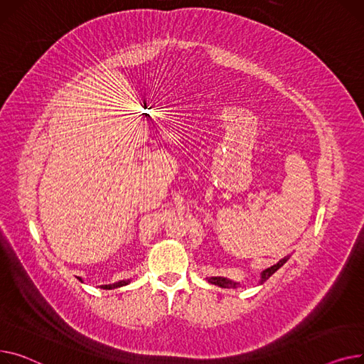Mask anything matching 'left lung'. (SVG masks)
<instances>
[{"instance_id":"8db88e82","label":"left lung","mask_w":364,"mask_h":364,"mask_svg":"<svg viewBox=\"0 0 364 364\" xmlns=\"http://www.w3.org/2000/svg\"><path fill=\"white\" fill-rule=\"evenodd\" d=\"M288 259H289V255H287V257H284L282 260H279L277 262L276 264H273V266H270L269 269H266V270H263L262 272V277H260V284H263V282H266L269 277L277 270V269H281L287 262H288ZM207 281L210 282V284H213V285H218V287H220V288H238V282H233V281H230V279H228V277H222V276H213V277H207Z\"/></svg>"}]
</instances>
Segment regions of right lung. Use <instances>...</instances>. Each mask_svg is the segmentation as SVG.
I'll return each instance as SVG.
<instances>
[{
    "instance_id": "right-lung-1",
    "label": "right lung",
    "mask_w": 364,
    "mask_h": 364,
    "mask_svg": "<svg viewBox=\"0 0 364 364\" xmlns=\"http://www.w3.org/2000/svg\"><path fill=\"white\" fill-rule=\"evenodd\" d=\"M77 279L82 282V279L80 277H77ZM131 281L127 279V281H120V282H116V284H110V285H101L100 288H102V289H113V288H119V287H123V285H127L129 284Z\"/></svg>"
}]
</instances>
